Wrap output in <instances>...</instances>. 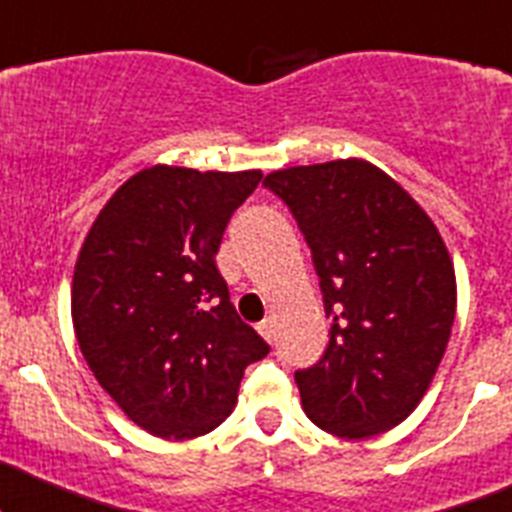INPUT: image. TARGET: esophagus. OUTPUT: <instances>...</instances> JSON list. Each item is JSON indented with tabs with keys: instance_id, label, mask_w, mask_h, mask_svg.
<instances>
[{
	"instance_id": "esophagus-1",
	"label": "esophagus",
	"mask_w": 512,
	"mask_h": 512,
	"mask_svg": "<svg viewBox=\"0 0 512 512\" xmlns=\"http://www.w3.org/2000/svg\"><path fill=\"white\" fill-rule=\"evenodd\" d=\"M257 332H260V335L265 337L267 342L275 340V322H272V317H267V320H262L260 325H257Z\"/></svg>"
}]
</instances>
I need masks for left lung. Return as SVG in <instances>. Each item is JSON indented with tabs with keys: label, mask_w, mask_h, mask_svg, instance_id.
I'll use <instances>...</instances> for the list:
<instances>
[{
	"label": "left lung",
	"mask_w": 512,
	"mask_h": 512,
	"mask_svg": "<svg viewBox=\"0 0 512 512\" xmlns=\"http://www.w3.org/2000/svg\"><path fill=\"white\" fill-rule=\"evenodd\" d=\"M312 250L327 350L295 372L302 410L325 433L362 440L403 423L428 393L458 305L438 227L398 180L360 157L265 177Z\"/></svg>",
	"instance_id": "8db88e82"
}]
</instances>
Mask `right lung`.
I'll return each mask as SVG.
<instances>
[{"label":"right lung","mask_w":512,"mask_h":512,"mask_svg":"<svg viewBox=\"0 0 512 512\" xmlns=\"http://www.w3.org/2000/svg\"><path fill=\"white\" fill-rule=\"evenodd\" d=\"M262 170L152 165L99 210L72 277L79 350L122 413L162 440L225 423L270 345L242 322L215 265L232 212Z\"/></svg>","instance_id":"obj_1"}]
</instances>
